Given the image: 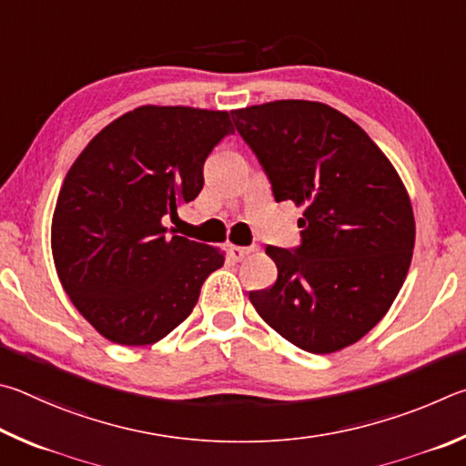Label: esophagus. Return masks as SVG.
<instances>
[{
    "mask_svg": "<svg viewBox=\"0 0 466 466\" xmlns=\"http://www.w3.org/2000/svg\"><path fill=\"white\" fill-rule=\"evenodd\" d=\"M254 251V248H239V246H228V258L233 259V262H241L243 258H246L248 254H251Z\"/></svg>",
    "mask_w": 466,
    "mask_h": 466,
    "instance_id": "1",
    "label": "esophagus"
}]
</instances>
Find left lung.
Here are the masks:
<instances>
[{
    "mask_svg": "<svg viewBox=\"0 0 466 466\" xmlns=\"http://www.w3.org/2000/svg\"><path fill=\"white\" fill-rule=\"evenodd\" d=\"M276 202L303 207L300 246H268L279 279L251 290L259 317L311 354L377 325L410 270L415 220L401 177L364 130L328 104L279 100L231 112Z\"/></svg>",
    "mask_w": 466,
    "mask_h": 466,
    "instance_id": "left-lung-1",
    "label": "left lung"
}]
</instances>
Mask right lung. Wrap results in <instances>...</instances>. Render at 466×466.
<instances>
[{
    "label": "right lung",
    "instance_id": "obj_1",
    "mask_svg": "<svg viewBox=\"0 0 466 466\" xmlns=\"http://www.w3.org/2000/svg\"><path fill=\"white\" fill-rule=\"evenodd\" d=\"M231 133L228 112L141 106L102 128L67 171L51 228L55 268L106 339L166 338L223 266L217 248L169 235L163 220L200 194L204 161Z\"/></svg>",
    "mask_w": 466,
    "mask_h": 466
}]
</instances>
